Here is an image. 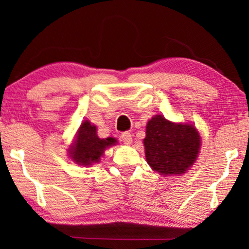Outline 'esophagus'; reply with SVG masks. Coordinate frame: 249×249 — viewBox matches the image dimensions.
Listing matches in <instances>:
<instances>
[{
    "label": "esophagus",
    "instance_id": "esophagus-1",
    "mask_svg": "<svg viewBox=\"0 0 249 249\" xmlns=\"http://www.w3.org/2000/svg\"><path fill=\"white\" fill-rule=\"evenodd\" d=\"M121 141L124 142V144H131L132 142V135L130 132L125 131L124 134H121Z\"/></svg>",
    "mask_w": 249,
    "mask_h": 249
}]
</instances>
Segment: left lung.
<instances>
[{
  "instance_id": "8db88e82",
  "label": "left lung",
  "mask_w": 249,
  "mask_h": 249,
  "mask_svg": "<svg viewBox=\"0 0 249 249\" xmlns=\"http://www.w3.org/2000/svg\"><path fill=\"white\" fill-rule=\"evenodd\" d=\"M146 161L163 176L182 175L196 161L200 136L192 124H172L155 115L146 125Z\"/></svg>"
}]
</instances>
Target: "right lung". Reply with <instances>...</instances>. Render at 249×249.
<instances>
[{"instance_id": "1", "label": "right lung", "mask_w": 249, "mask_h": 249, "mask_svg": "<svg viewBox=\"0 0 249 249\" xmlns=\"http://www.w3.org/2000/svg\"><path fill=\"white\" fill-rule=\"evenodd\" d=\"M117 139L107 137L101 139L96 134V127L89 121H84L77 132V141L74 146L69 149L70 156L78 164L90 165L100 162L105 149L114 145Z\"/></svg>"}]
</instances>
